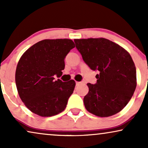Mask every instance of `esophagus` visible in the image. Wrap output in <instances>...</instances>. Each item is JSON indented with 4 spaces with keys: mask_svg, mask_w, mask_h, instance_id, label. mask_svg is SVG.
Listing matches in <instances>:
<instances>
[{
    "mask_svg": "<svg viewBox=\"0 0 148 148\" xmlns=\"http://www.w3.org/2000/svg\"><path fill=\"white\" fill-rule=\"evenodd\" d=\"M81 84V82H76V86H79V85Z\"/></svg>",
    "mask_w": 148,
    "mask_h": 148,
    "instance_id": "esophagus-1",
    "label": "esophagus"
}]
</instances>
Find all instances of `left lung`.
Here are the masks:
<instances>
[{
    "instance_id": "obj_1",
    "label": "left lung",
    "mask_w": 148,
    "mask_h": 148,
    "mask_svg": "<svg viewBox=\"0 0 148 148\" xmlns=\"http://www.w3.org/2000/svg\"><path fill=\"white\" fill-rule=\"evenodd\" d=\"M83 60L98 71L96 84L88 85L84 98L86 110L100 117L112 116L123 110L137 86L136 68L128 52L106 38L75 39Z\"/></svg>"
}]
</instances>
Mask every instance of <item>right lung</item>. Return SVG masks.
Returning <instances> with one entry per match:
<instances>
[{
	"instance_id": "right-lung-1",
	"label": "right lung",
	"mask_w": 148,
	"mask_h": 148,
	"mask_svg": "<svg viewBox=\"0 0 148 148\" xmlns=\"http://www.w3.org/2000/svg\"><path fill=\"white\" fill-rule=\"evenodd\" d=\"M70 39L43 40L23 54L15 71L19 96L25 106L40 116H52L65 109L75 82H62L64 58L75 48Z\"/></svg>"
}]
</instances>
